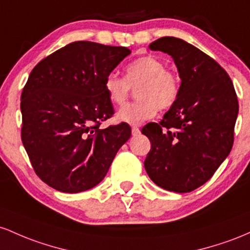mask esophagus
<instances>
[{"instance_id":"obj_1","label":"esophagus","mask_w":250,"mask_h":250,"mask_svg":"<svg viewBox=\"0 0 250 250\" xmlns=\"http://www.w3.org/2000/svg\"><path fill=\"white\" fill-rule=\"evenodd\" d=\"M131 132H132V136H137V134L140 133V130L137 126H133V127L131 128Z\"/></svg>"}]
</instances>
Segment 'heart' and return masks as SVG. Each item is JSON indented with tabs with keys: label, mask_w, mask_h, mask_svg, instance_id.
<instances>
[{
	"label": "heart",
	"mask_w": 250,
	"mask_h": 250,
	"mask_svg": "<svg viewBox=\"0 0 250 250\" xmlns=\"http://www.w3.org/2000/svg\"><path fill=\"white\" fill-rule=\"evenodd\" d=\"M137 87L139 100L118 112L119 122L139 125L155 117L158 108L172 107L181 94L182 79L177 72L167 68L161 59L145 55L126 64L124 78L110 73L104 80L105 93L114 106L125 105L131 88Z\"/></svg>",
	"instance_id": "b5f03b06"
}]
</instances>
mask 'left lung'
Here are the masks:
<instances>
[{
    "instance_id": "8db88e82",
    "label": "left lung",
    "mask_w": 250,
    "mask_h": 250,
    "mask_svg": "<svg viewBox=\"0 0 250 250\" xmlns=\"http://www.w3.org/2000/svg\"><path fill=\"white\" fill-rule=\"evenodd\" d=\"M148 48L173 58L182 88L161 122L142 128L151 142L145 170L163 189L190 192L208 182L230 152L238 113L236 92L214 59L181 39L164 36Z\"/></svg>"
}]
</instances>
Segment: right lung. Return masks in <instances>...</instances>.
<instances>
[{
    "instance_id": "obj_1",
    "label": "right lung",
    "mask_w": 250,
    "mask_h": 250,
    "mask_svg": "<svg viewBox=\"0 0 250 250\" xmlns=\"http://www.w3.org/2000/svg\"><path fill=\"white\" fill-rule=\"evenodd\" d=\"M128 54L126 47L75 41L30 72L21 94V139L36 175L55 190L99 184L131 137L126 123L100 127L114 114L104 80Z\"/></svg>"
}]
</instances>
